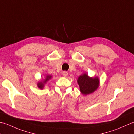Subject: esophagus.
<instances>
[{
  "instance_id": "obj_1",
  "label": "esophagus",
  "mask_w": 134,
  "mask_h": 134,
  "mask_svg": "<svg viewBox=\"0 0 134 134\" xmlns=\"http://www.w3.org/2000/svg\"><path fill=\"white\" fill-rule=\"evenodd\" d=\"M62 74L64 76H67L68 75V72L67 71H63L62 72Z\"/></svg>"
}]
</instances>
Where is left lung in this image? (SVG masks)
<instances>
[{"mask_svg":"<svg viewBox=\"0 0 134 134\" xmlns=\"http://www.w3.org/2000/svg\"><path fill=\"white\" fill-rule=\"evenodd\" d=\"M78 83L81 93L84 95L89 94L97 89L99 85L98 78H90L86 74L81 75L78 79Z\"/></svg>","mask_w":134,"mask_h":134,"instance_id":"8db88e82","label":"left lung"}]
</instances>
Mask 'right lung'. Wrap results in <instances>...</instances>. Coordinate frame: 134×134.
<instances>
[{
	"label": "right lung",
	"mask_w": 134,
	"mask_h": 134,
	"mask_svg": "<svg viewBox=\"0 0 134 134\" xmlns=\"http://www.w3.org/2000/svg\"><path fill=\"white\" fill-rule=\"evenodd\" d=\"M51 78V75H47L46 76V78H45V80L43 81V82H40V83H38L37 84V86L38 87L40 88V89H43V87L44 86V84L46 83V82L49 80V79H50Z\"/></svg>",
	"instance_id": "right-lung-1"
}]
</instances>
